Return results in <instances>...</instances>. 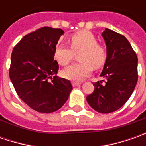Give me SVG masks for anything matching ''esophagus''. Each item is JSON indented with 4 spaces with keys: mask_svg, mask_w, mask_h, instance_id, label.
<instances>
[{
    "mask_svg": "<svg viewBox=\"0 0 146 146\" xmlns=\"http://www.w3.org/2000/svg\"><path fill=\"white\" fill-rule=\"evenodd\" d=\"M80 84V82H72V86L73 87H76V86H79Z\"/></svg>",
    "mask_w": 146,
    "mask_h": 146,
    "instance_id": "34e87169",
    "label": "esophagus"
}]
</instances>
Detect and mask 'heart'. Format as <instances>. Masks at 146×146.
Listing matches in <instances>:
<instances>
[{"mask_svg": "<svg viewBox=\"0 0 146 146\" xmlns=\"http://www.w3.org/2000/svg\"><path fill=\"white\" fill-rule=\"evenodd\" d=\"M70 48L58 44L54 50V58L61 66H66L79 54L80 62L67 66L62 70V76L70 80L80 81L89 76L93 68L102 67L106 59V51L98 43L97 37L89 31L76 32L69 37Z\"/></svg>", "mask_w": 146, "mask_h": 146, "instance_id": "heart-1", "label": "heart"}]
</instances>
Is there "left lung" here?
Listing matches in <instances>:
<instances>
[{
  "instance_id": "obj_1",
  "label": "left lung",
  "mask_w": 146,
  "mask_h": 146,
  "mask_svg": "<svg viewBox=\"0 0 146 146\" xmlns=\"http://www.w3.org/2000/svg\"><path fill=\"white\" fill-rule=\"evenodd\" d=\"M102 36L107 56L100 76L106 81L105 84L102 81L93 83L94 91L86 99L93 110L108 114L121 108L133 93L138 80V59L123 35L106 28Z\"/></svg>"
}]
</instances>
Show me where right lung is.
I'll use <instances>...</instances> for the list:
<instances>
[{
    "mask_svg": "<svg viewBox=\"0 0 146 146\" xmlns=\"http://www.w3.org/2000/svg\"><path fill=\"white\" fill-rule=\"evenodd\" d=\"M63 33L61 28H39L26 35L11 54L9 78L14 89L27 105L40 113L60 109L72 90L68 80L52 78L59 67L54 50Z\"/></svg>",
    "mask_w": 146,
    "mask_h": 146,
    "instance_id": "obj_1",
    "label": "right lung"
}]
</instances>
